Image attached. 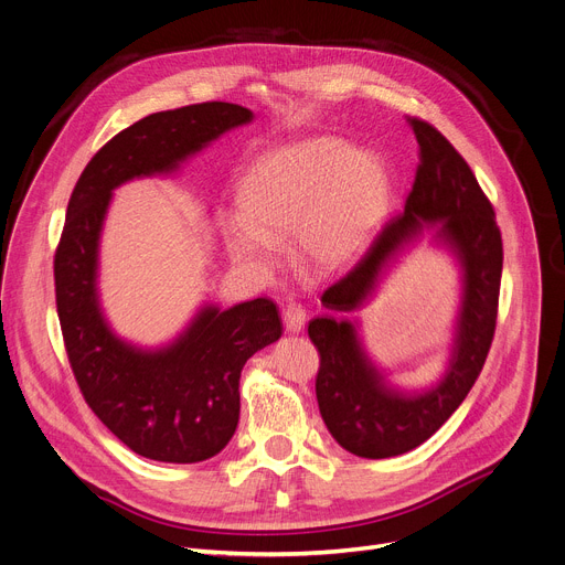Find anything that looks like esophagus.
I'll return each instance as SVG.
<instances>
[{
  "label": "esophagus",
  "mask_w": 565,
  "mask_h": 565,
  "mask_svg": "<svg viewBox=\"0 0 565 565\" xmlns=\"http://www.w3.org/2000/svg\"><path fill=\"white\" fill-rule=\"evenodd\" d=\"M306 324V311L299 303H288L284 309V327L288 333H299Z\"/></svg>",
  "instance_id": "34e87169"
}]
</instances>
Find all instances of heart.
Returning a JSON list of instances; mask_svg holds the SVG:
<instances>
[{
    "mask_svg": "<svg viewBox=\"0 0 565 565\" xmlns=\"http://www.w3.org/2000/svg\"><path fill=\"white\" fill-rule=\"evenodd\" d=\"M390 178L372 150L316 137L275 148L241 182V210L223 221L234 262L268 270L277 238L295 234L299 254L320 268L349 262L381 218Z\"/></svg>",
    "mask_w": 565,
    "mask_h": 565,
    "instance_id": "b5f03b06",
    "label": "heart"
}]
</instances>
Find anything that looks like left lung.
Here are the masks:
<instances>
[{
  "mask_svg": "<svg viewBox=\"0 0 565 565\" xmlns=\"http://www.w3.org/2000/svg\"><path fill=\"white\" fill-rule=\"evenodd\" d=\"M409 126L419 143V169L403 212L385 218L361 259L322 292V306L333 313L309 322L320 351V415L344 450L367 459L403 455L433 437L471 392L495 331L502 238L491 202L437 128L422 119H409ZM424 231L456 256L460 303L445 374L428 388L405 391L371 361L352 313Z\"/></svg>",
  "mask_w": 565,
  "mask_h": 565,
  "instance_id": "8db88e82",
  "label": "left lung"
}]
</instances>
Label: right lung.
Wrapping results in <instances>:
<instances>
[{
    "instance_id": "right-lung-1",
    "label": "right lung",
    "mask_w": 565,
    "mask_h": 565,
    "mask_svg": "<svg viewBox=\"0 0 565 565\" xmlns=\"http://www.w3.org/2000/svg\"><path fill=\"white\" fill-rule=\"evenodd\" d=\"M252 119V110L223 100L148 115L96 152L67 204L54 277L70 363L92 413L148 459L193 465L227 446L238 426L241 370L281 338V318L268 297L232 309L204 301L167 344L121 338L98 292L100 234L113 193L137 178L175 175Z\"/></svg>"
}]
</instances>
